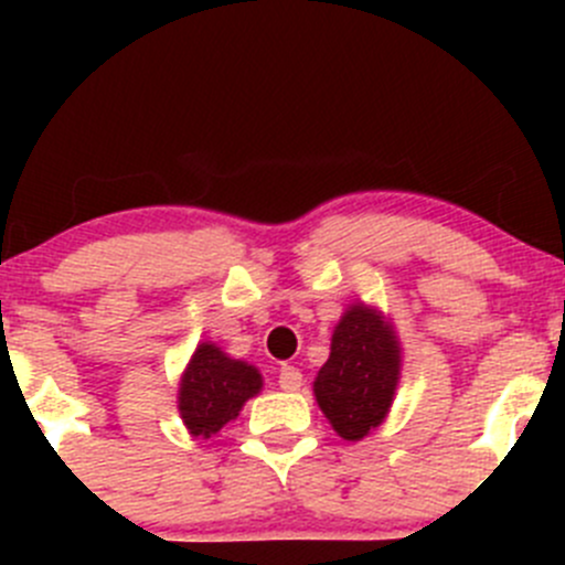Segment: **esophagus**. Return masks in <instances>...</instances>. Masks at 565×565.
<instances>
[{
    "label": "esophagus",
    "mask_w": 565,
    "mask_h": 565,
    "mask_svg": "<svg viewBox=\"0 0 565 565\" xmlns=\"http://www.w3.org/2000/svg\"><path fill=\"white\" fill-rule=\"evenodd\" d=\"M278 385H281L284 391H300V385H303V374H300V369L295 366H281V372H278Z\"/></svg>",
    "instance_id": "obj_1"
}]
</instances>
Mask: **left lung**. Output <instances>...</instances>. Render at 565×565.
<instances>
[{"instance_id":"obj_1","label":"left lung","mask_w":565,"mask_h":565,"mask_svg":"<svg viewBox=\"0 0 565 565\" xmlns=\"http://www.w3.org/2000/svg\"><path fill=\"white\" fill-rule=\"evenodd\" d=\"M402 372V347L377 309L352 303L330 339V358L317 372L315 396L335 435L355 443L388 415Z\"/></svg>"}]
</instances>
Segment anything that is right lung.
<instances>
[{"mask_svg":"<svg viewBox=\"0 0 565 565\" xmlns=\"http://www.w3.org/2000/svg\"><path fill=\"white\" fill-rule=\"evenodd\" d=\"M262 391L259 369L235 361L221 347L202 341L188 361L177 391V409L193 437H213L241 415L243 404Z\"/></svg>","mask_w":565,"mask_h":565,"instance_id":"add662e5","label":"right lung"}]
</instances>
